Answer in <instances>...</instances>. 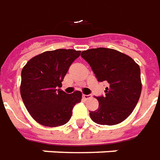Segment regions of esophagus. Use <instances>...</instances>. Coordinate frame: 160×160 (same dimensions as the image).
Masks as SVG:
<instances>
[{
    "label": "esophagus",
    "mask_w": 160,
    "mask_h": 160,
    "mask_svg": "<svg viewBox=\"0 0 160 160\" xmlns=\"http://www.w3.org/2000/svg\"><path fill=\"white\" fill-rule=\"evenodd\" d=\"M82 98H83V99H85V100H87V99L91 98V95H85V94H83V95H82Z\"/></svg>",
    "instance_id": "obj_1"
}]
</instances>
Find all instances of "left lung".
Returning a JSON list of instances; mask_svg holds the SVG:
<instances>
[{"mask_svg": "<svg viewBox=\"0 0 160 160\" xmlns=\"http://www.w3.org/2000/svg\"><path fill=\"white\" fill-rule=\"evenodd\" d=\"M81 57L90 64L98 82H106L105 96L98 97V109L90 112L95 123L114 125L126 119L140 98V68L132 57L116 49H87Z\"/></svg>", "mask_w": 160, "mask_h": 160, "instance_id": "8db88e82", "label": "left lung"}]
</instances>
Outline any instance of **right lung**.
Here are the masks:
<instances>
[{"label": "right lung", "mask_w": 160, "mask_h": 160, "mask_svg": "<svg viewBox=\"0 0 160 160\" xmlns=\"http://www.w3.org/2000/svg\"><path fill=\"white\" fill-rule=\"evenodd\" d=\"M81 51L59 48L45 51L31 58L22 70L21 96L25 107L37 123L48 127L65 124L82 93L67 94L62 82L69 66Z\"/></svg>", "instance_id": "1"}]
</instances>
